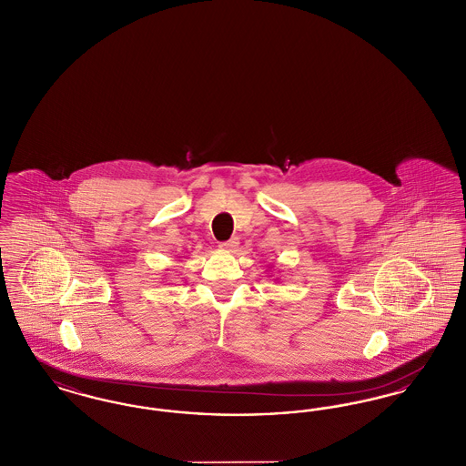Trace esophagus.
I'll use <instances>...</instances> for the list:
<instances>
[{
  "instance_id": "1",
  "label": "esophagus",
  "mask_w": 466,
  "mask_h": 466,
  "mask_svg": "<svg viewBox=\"0 0 466 466\" xmlns=\"http://www.w3.org/2000/svg\"><path fill=\"white\" fill-rule=\"evenodd\" d=\"M238 246H239L238 238H232V239H228V241H225V243H220V249H223V251H236Z\"/></svg>"
}]
</instances>
